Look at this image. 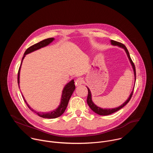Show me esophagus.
Instances as JSON below:
<instances>
[{
  "instance_id": "obj_1",
  "label": "esophagus",
  "mask_w": 153,
  "mask_h": 153,
  "mask_svg": "<svg viewBox=\"0 0 153 153\" xmlns=\"http://www.w3.org/2000/svg\"><path fill=\"white\" fill-rule=\"evenodd\" d=\"M83 83H84V80H83V78H82V77H79V78L77 79V80H76V85L77 86H79L81 84H83Z\"/></svg>"
}]
</instances>
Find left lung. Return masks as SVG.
<instances>
[{"instance_id": "obj_1", "label": "left lung", "mask_w": 153, "mask_h": 153, "mask_svg": "<svg viewBox=\"0 0 153 153\" xmlns=\"http://www.w3.org/2000/svg\"><path fill=\"white\" fill-rule=\"evenodd\" d=\"M111 45H114V46H118L120 48H122L125 50L127 56H128V57L130 61V63L132 65V67L133 68V70H134V79H135V82H136V68H135V65L133 62V60H131V59L130 57V56H129V53L126 48V47L123 44V43H120V42H116L115 40H111ZM87 88H88V97H87V103H88V106H90V108L91 109V110L94 112L96 113V114H99V115H101V116H107V115H110L111 114H113L117 111H119V110H120L121 108H122L124 106H125L128 102L130 100L132 96H133V91H134V88L131 92V93L129 97H128V99L122 104L120 106H119V107H117V108H108V109H103V108H101L99 106H97V105H96L92 101V99H91V91L90 90V89L87 87Z\"/></svg>"}]
</instances>
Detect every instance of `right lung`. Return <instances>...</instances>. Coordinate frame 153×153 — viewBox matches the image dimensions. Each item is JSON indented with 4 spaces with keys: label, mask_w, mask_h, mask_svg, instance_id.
I'll return each instance as SVG.
<instances>
[{
    "label": "right lung",
    "mask_w": 153,
    "mask_h": 153,
    "mask_svg": "<svg viewBox=\"0 0 153 153\" xmlns=\"http://www.w3.org/2000/svg\"><path fill=\"white\" fill-rule=\"evenodd\" d=\"M54 40V38L51 37V38H48L47 39L43 40L40 42H39V43H36V44L31 46L30 47H29L25 52L24 57L22 58V62L20 64V66L19 67V71H18V76H17V83H18V85L19 87V77H20V67H21V65L22 63V60L24 59L25 56L26 54H29L31 52H33L36 50H37L41 48H43L44 47H46L47 45H48L50 43H51L53 40ZM76 88L75 87V85H74V80H72L71 81H70L69 83H68L65 86L63 90L62 91V97H61V101H60V103L59 106V107L56 109V110L48 112V113H41V112H37L36 111H34V110H33L32 108H31V107L28 105V104L27 103L26 100L24 99V97L23 96V98L26 103V104L27 105L28 107L30 109V110L34 112L35 113H36L39 116L43 117V118H47V119H54L56 117H58L59 116H60L66 110V108L67 107L68 102L70 100V99L73 94V93L74 92V90Z\"/></svg>",
    "instance_id": "1"
}]
</instances>
